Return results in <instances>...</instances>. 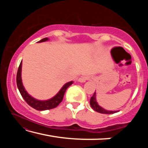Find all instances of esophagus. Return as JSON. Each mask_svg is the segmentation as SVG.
Returning <instances> with one entry per match:
<instances>
[{"label":"esophagus","mask_w":148,"mask_h":148,"mask_svg":"<svg viewBox=\"0 0 148 148\" xmlns=\"http://www.w3.org/2000/svg\"><path fill=\"white\" fill-rule=\"evenodd\" d=\"M89 79V77L87 76H82L79 77L78 79V82H81V83H84L86 82L87 80H88Z\"/></svg>","instance_id":"esophagus-1"}]
</instances>
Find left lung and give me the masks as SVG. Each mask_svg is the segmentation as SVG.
Here are the masks:
<instances>
[{"label":"left lung","instance_id":"left-lung-1","mask_svg":"<svg viewBox=\"0 0 148 148\" xmlns=\"http://www.w3.org/2000/svg\"><path fill=\"white\" fill-rule=\"evenodd\" d=\"M90 105H91V108L95 110V111H96L101 114H111L116 113V112H118V111H109V110H104V108H102L101 106H100L96 101V92H95L93 94V95L91 97V99H90Z\"/></svg>","mask_w":148,"mask_h":148}]
</instances>
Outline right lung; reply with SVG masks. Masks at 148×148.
<instances>
[{"instance_id":"right-lung-1","label":"right lung","mask_w":148,"mask_h":148,"mask_svg":"<svg viewBox=\"0 0 148 148\" xmlns=\"http://www.w3.org/2000/svg\"><path fill=\"white\" fill-rule=\"evenodd\" d=\"M48 40L47 38H44L42 39L41 40L38 41V42H42ZM21 66H22V62L20 63L18 70H17V73L16 76V82L17 86L18 87V89L21 93L22 97L25 101V102L28 104L30 106H31L33 108L36 109L39 111H42V110H50L54 108L57 107L58 105L61 103L63 99L64 95L65 93L66 89L71 86L73 84V82H70L68 83L65 84L63 87H62L61 89L60 90L59 92L57 93L56 96L53 97V98L47 101H38L34 98H32L31 96L27 93V92L25 91L24 87L22 84L21 80Z\"/></svg>"}]
</instances>
